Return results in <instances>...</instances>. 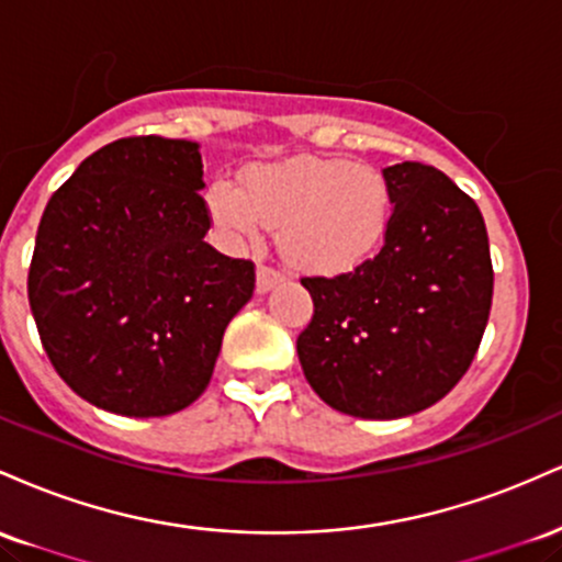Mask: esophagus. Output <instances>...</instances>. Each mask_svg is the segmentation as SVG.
Instances as JSON below:
<instances>
[{"mask_svg": "<svg viewBox=\"0 0 562 562\" xmlns=\"http://www.w3.org/2000/svg\"><path fill=\"white\" fill-rule=\"evenodd\" d=\"M277 282H282V274L272 267L259 263V269H256V290H259V293H267V290H272Z\"/></svg>", "mask_w": 562, "mask_h": 562, "instance_id": "34e87169", "label": "esophagus"}]
</instances>
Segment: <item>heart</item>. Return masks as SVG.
Listing matches in <instances>:
<instances>
[{"label": "heart", "mask_w": 562, "mask_h": 562, "mask_svg": "<svg viewBox=\"0 0 562 562\" xmlns=\"http://www.w3.org/2000/svg\"><path fill=\"white\" fill-rule=\"evenodd\" d=\"M209 209L229 240L254 243L267 224L280 227L288 263L335 277L375 256L391 222V190L375 166L299 156L254 166L243 187L218 179Z\"/></svg>", "instance_id": "obj_1"}]
</instances>
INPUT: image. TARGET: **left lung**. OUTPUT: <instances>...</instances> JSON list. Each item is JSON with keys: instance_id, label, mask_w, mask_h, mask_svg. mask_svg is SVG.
I'll return each mask as SVG.
<instances>
[{"instance_id": "1", "label": "left lung", "mask_w": 562, "mask_h": 562, "mask_svg": "<svg viewBox=\"0 0 562 562\" xmlns=\"http://www.w3.org/2000/svg\"><path fill=\"white\" fill-rule=\"evenodd\" d=\"M393 214L353 272L303 277L314 317L299 335L308 385L333 409L396 420L460 383L492 312L494 269L475 200L434 166L383 169Z\"/></svg>"}]
</instances>
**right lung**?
<instances>
[{
	"instance_id": "obj_1",
	"label": "right lung",
	"mask_w": 562,
	"mask_h": 562,
	"mask_svg": "<svg viewBox=\"0 0 562 562\" xmlns=\"http://www.w3.org/2000/svg\"><path fill=\"white\" fill-rule=\"evenodd\" d=\"M198 142L115 139L49 198L29 269L44 351L70 391L124 417H164L205 391L254 261L203 240Z\"/></svg>"
}]
</instances>
